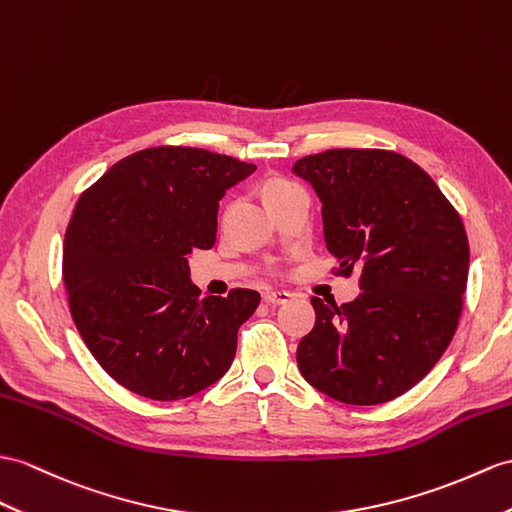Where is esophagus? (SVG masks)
Segmentation results:
<instances>
[{"mask_svg":"<svg viewBox=\"0 0 512 512\" xmlns=\"http://www.w3.org/2000/svg\"><path fill=\"white\" fill-rule=\"evenodd\" d=\"M291 299V293L286 291H267L263 293V302L269 304V306H282Z\"/></svg>","mask_w":512,"mask_h":512,"instance_id":"obj_1","label":"esophagus"}]
</instances>
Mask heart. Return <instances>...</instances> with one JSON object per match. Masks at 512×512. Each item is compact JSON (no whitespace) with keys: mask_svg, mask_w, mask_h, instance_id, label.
Here are the masks:
<instances>
[{"mask_svg":"<svg viewBox=\"0 0 512 512\" xmlns=\"http://www.w3.org/2000/svg\"><path fill=\"white\" fill-rule=\"evenodd\" d=\"M295 182H291V180H284V178H269V180H265L263 182V186H260V193H263V197H265V202L267 204H271V202H276L278 197H282V195H286L289 191H293L295 189Z\"/></svg>","mask_w":512,"mask_h":512,"instance_id":"b5f03b06","label":"heart"}]
</instances>
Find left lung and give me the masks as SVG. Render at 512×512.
I'll return each mask as SVG.
<instances>
[{"label":"left lung","instance_id":"8db88e82","mask_svg":"<svg viewBox=\"0 0 512 512\" xmlns=\"http://www.w3.org/2000/svg\"><path fill=\"white\" fill-rule=\"evenodd\" d=\"M293 171L321 197L334 276L358 271L363 291L341 306L310 299L317 319L297 367L336 402H391L454 339L469 271L463 219L417 162L389 149H326Z\"/></svg>","mask_w":512,"mask_h":512}]
</instances>
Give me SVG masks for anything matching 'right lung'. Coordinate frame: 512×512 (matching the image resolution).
Masks as SVG:
<instances>
[{"instance_id":"right-lung-1","label":"right lung","mask_w":512,"mask_h":512,"mask_svg":"<svg viewBox=\"0 0 512 512\" xmlns=\"http://www.w3.org/2000/svg\"><path fill=\"white\" fill-rule=\"evenodd\" d=\"M254 169L199 147H147L76 202L62 249L69 310L97 363L128 391L173 402L230 369L260 295H199L186 258L215 245L219 199Z\"/></svg>"}]
</instances>
